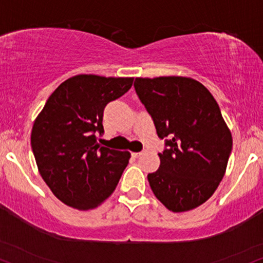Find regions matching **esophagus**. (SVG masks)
<instances>
[{
	"label": "esophagus",
	"instance_id": "34e87169",
	"mask_svg": "<svg viewBox=\"0 0 263 263\" xmlns=\"http://www.w3.org/2000/svg\"><path fill=\"white\" fill-rule=\"evenodd\" d=\"M146 150L145 151H141V152H134V154H132L133 155V157H135V158H139V157H141V156H144V155H146Z\"/></svg>",
	"mask_w": 263,
	"mask_h": 263
}]
</instances>
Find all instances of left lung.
I'll return each mask as SVG.
<instances>
[{"label": "left lung", "mask_w": 263, "mask_h": 263, "mask_svg": "<svg viewBox=\"0 0 263 263\" xmlns=\"http://www.w3.org/2000/svg\"><path fill=\"white\" fill-rule=\"evenodd\" d=\"M134 87L164 140L160 168L147 176L155 196L173 212L202 205L224 177L232 154L218 103L191 78H137Z\"/></svg>", "instance_id": "8db88e82"}]
</instances>
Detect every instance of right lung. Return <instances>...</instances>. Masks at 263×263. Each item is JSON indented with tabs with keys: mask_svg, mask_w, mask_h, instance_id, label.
<instances>
[{
	"mask_svg": "<svg viewBox=\"0 0 263 263\" xmlns=\"http://www.w3.org/2000/svg\"><path fill=\"white\" fill-rule=\"evenodd\" d=\"M134 78L80 74L51 93L32 125L31 148L42 179L57 199L90 210L111 196L130 154L101 146L103 111Z\"/></svg>",
	"mask_w": 263,
	"mask_h": 263,
	"instance_id": "add662e5",
	"label": "right lung"
}]
</instances>
